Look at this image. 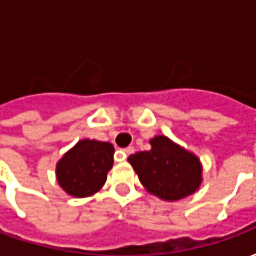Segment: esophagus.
Wrapping results in <instances>:
<instances>
[{
    "label": "esophagus",
    "mask_w": 256,
    "mask_h": 256,
    "mask_svg": "<svg viewBox=\"0 0 256 256\" xmlns=\"http://www.w3.org/2000/svg\"><path fill=\"white\" fill-rule=\"evenodd\" d=\"M119 152H120V154H122V156H123L122 160H124V159H126L128 155H132V154H133L134 148H133V146H128V148H124V150H120Z\"/></svg>",
    "instance_id": "34e87169"
}]
</instances>
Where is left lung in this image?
Masks as SVG:
<instances>
[{"mask_svg": "<svg viewBox=\"0 0 256 256\" xmlns=\"http://www.w3.org/2000/svg\"><path fill=\"white\" fill-rule=\"evenodd\" d=\"M150 144V150L128 158L146 192L164 202H177L200 188L203 166L198 155L160 134Z\"/></svg>", "mask_w": 256, "mask_h": 256, "instance_id": "8db88e82", "label": "left lung"}]
</instances>
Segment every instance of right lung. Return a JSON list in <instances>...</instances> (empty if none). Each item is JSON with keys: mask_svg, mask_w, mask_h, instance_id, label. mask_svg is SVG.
<instances>
[{"mask_svg": "<svg viewBox=\"0 0 256 256\" xmlns=\"http://www.w3.org/2000/svg\"><path fill=\"white\" fill-rule=\"evenodd\" d=\"M115 148L110 142L84 138L68 150L56 164L60 188L72 198H89L102 188L114 166Z\"/></svg>", "mask_w": 256, "mask_h": 256, "instance_id": "right-lung-1", "label": "right lung"}]
</instances>
